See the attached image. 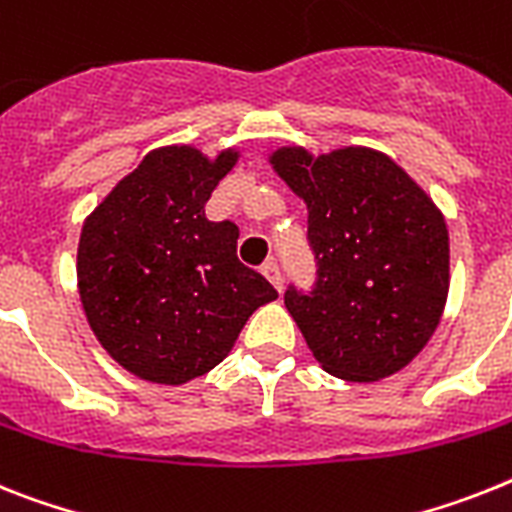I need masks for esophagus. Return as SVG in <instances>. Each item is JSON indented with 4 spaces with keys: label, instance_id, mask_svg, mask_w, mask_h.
<instances>
[{
    "label": "esophagus",
    "instance_id": "obj_1",
    "mask_svg": "<svg viewBox=\"0 0 512 512\" xmlns=\"http://www.w3.org/2000/svg\"><path fill=\"white\" fill-rule=\"evenodd\" d=\"M261 272H264L266 280L272 282V285L277 287V290H282V269H280V264H277V261H274V259L264 261V266H261Z\"/></svg>",
    "mask_w": 512,
    "mask_h": 512
}]
</instances>
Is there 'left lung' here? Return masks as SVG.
<instances>
[{"label": "left lung", "mask_w": 512, "mask_h": 512, "mask_svg": "<svg viewBox=\"0 0 512 512\" xmlns=\"http://www.w3.org/2000/svg\"><path fill=\"white\" fill-rule=\"evenodd\" d=\"M277 175L308 206L311 290L285 306L332 377L377 382L413 361L434 335L450 290L442 211L390 156L348 146L272 154Z\"/></svg>", "instance_id": "left-lung-1"}]
</instances>
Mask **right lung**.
Listing matches in <instances>:
<instances>
[{
  "instance_id": "add662e5",
  "label": "right lung",
  "mask_w": 512,
  "mask_h": 512,
  "mask_svg": "<svg viewBox=\"0 0 512 512\" xmlns=\"http://www.w3.org/2000/svg\"><path fill=\"white\" fill-rule=\"evenodd\" d=\"M238 151L206 159L156 149L86 219L78 290L94 335L122 369L183 384L211 371L248 316L277 298L238 259L235 222H209L206 201Z\"/></svg>"
}]
</instances>
